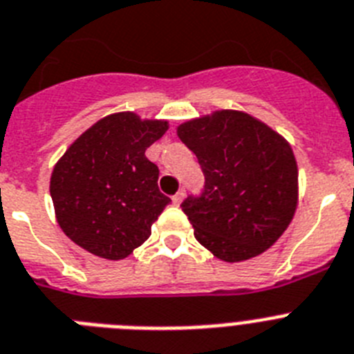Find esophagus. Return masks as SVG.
<instances>
[{"instance_id":"34e87169","label":"esophagus","mask_w":354,"mask_h":354,"mask_svg":"<svg viewBox=\"0 0 354 354\" xmlns=\"http://www.w3.org/2000/svg\"><path fill=\"white\" fill-rule=\"evenodd\" d=\"M184 195H186V193H184V189H180V192H177L174 197H171V202H174L175 206H180V202L184 201Z\"/></svg>"}]
</instances>
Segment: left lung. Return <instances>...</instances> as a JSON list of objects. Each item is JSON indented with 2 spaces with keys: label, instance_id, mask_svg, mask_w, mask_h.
I'll return each instance as SVG.
<instances>
[{
  "label": "left lung",
  "instance_id": "1",
  "mask_svg": "<svg viewBox=\"0 0 354 354\" xmlns=\"http://www.w3.org/2000/svg\"><path fill=\"white\" fill-rule=\"evenodd\" d=\"M177 136L206 177L201 195L180 204L198 243L229 263L274 245L297 207V162L288 141L229 109L183 123Z\"/></svg>",
  "mask_w": 354,
  "mask_h": 354
}]
</instances>
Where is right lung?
Instances as JSON below:
<instances>
[{
    "mask_svg": "<svg viewBox=\"0 0 354 354\" xmlns=\"http://www.w3.org/2000/svg\"><path fill=\"white\" fill-rule=\"evenodd\" d=\"M168 131L165 120L134 113L102 118L53 168L50 193L60 229L91 254L123 259L148 240L170 198L145 150Z\"/></svg>",
    "mask_w": 354,
    "mask_h": 354,
    "instance_id": "1",
    "label": "right lung"
}]
</instances>
